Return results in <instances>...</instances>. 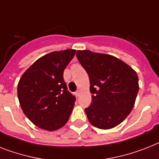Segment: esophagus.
I'll return each instance as SVG.
<instances>
[{
	"instance_id": "esophagus-1",
	"label": "esophagus",
	"mask_w": 159,
	"mask_h": 159,
	"mask_svg": "<svg viewBox=\"0 0 159 159\" xmlns=\"http://www.w3.org/2000/svg\"><path fill=\"white\" fill-rule=\"evenodd\" d=\"M80 93H81V91H79V90H78V91H77L75 92V95H77V96H78V95H80Z\"/></svg>"
}]
</instances>
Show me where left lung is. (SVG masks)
<instances>
[{
  "mask_svg": "<svg viewBox=\"0 0 159 159\" xmlns=\"http://www.w3.org/2000/svg\"><path fill=\"white\" fill-rule=\"evenodd\" d=\"M77 58L90 78L92 103L85 109L91 124L111 129L124 121L139 91L135 71L113 55L77 50Z\"/></svg>",
  "mask_w": 159,
  "mask_h": 159,
  "instance_id": "left-lung-1",
  "label": "left lung"
}]
</instances>
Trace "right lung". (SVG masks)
Listing matches in <instances>:
<instances>
[{
  "instance_id": "add662e5",
  "label": "right lung",
  "mask_w": 159,
  "mask_h": 159,
  "mask_svg": "<svg viewBox=\"0 0 159 159\" xmlns=\"http://www.w3.org/2000/svg\"><path fill=\"white\" fill-rule=\"evenodd\" d=\"M75 53L72 49L49 53L34 62L19 80L20 106L40 128L58 130L70 117L76 98L68 91L63 74Z\"/></svg>"
}]
</instances>
